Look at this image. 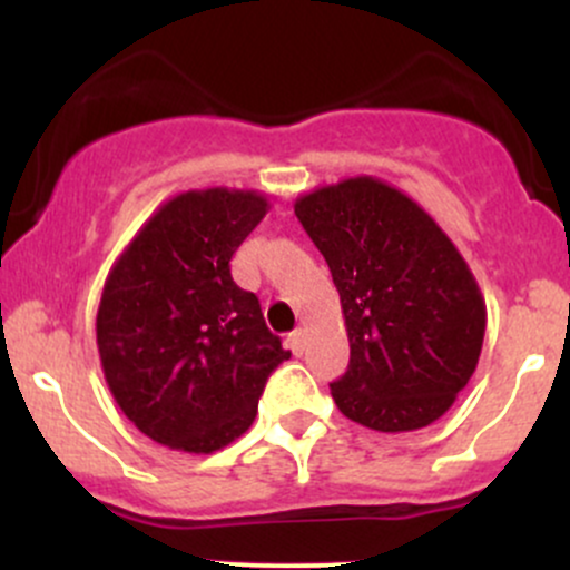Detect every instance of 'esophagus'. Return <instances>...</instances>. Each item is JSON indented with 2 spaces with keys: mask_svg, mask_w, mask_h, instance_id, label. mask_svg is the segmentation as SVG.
I'll use <instances>...</instances> for the list:
<instances>
[{
  "mask_svg": "<svg viewBox=\"0 0 570 570\" xmlns=\"http://www.w3.org/2000/svg\"><path fill=\"white\" fill-rule=\"evenodd\" d=\"M286 343H289V348H292L294 356H303V351H305V330L289 332V340H286Z\"/></svg>",
  "mask_w": 570,
  "mask_h": 570,
  "instance_id": "obj_1",
  "label": "esophagus"
}]
</instances>
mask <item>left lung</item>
Returning a JSON list of instances; mask_svg holds the SVG:
<instances>
[{
    "instance_id": "1",
    "label": "left lung",
    "mask_w": 570,
    "mask_h": 570,
    "mask_svg": "<svg viewBox=\"0 0 570 570\" xmlns=\"http://www.w3.org/2000/svg\"><path fill=\"white\" fill-rule=\"evenodd\" d=\"M294 214L343 305L351 362L330 383L337 410L385 434L434 423L474 375L488 322L453 240L415 200L372 176L313 189Z\"/></svg>"
}]
</instances>
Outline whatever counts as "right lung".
I'll return each mask as SVG.
<instances>
[{
  "label": "right lung",
  "mask_w": 570,
  "mask_h": 570,
  "mask_svg": "<svg viewBox=\"0 0 570 570\" xmlns=\"http://www.w3.org/2000/svg\"><path fill=\"white\" fill-rule=\"evenodd\" d=\"M267 214L254 189H189L126 246L96 316L115 402L171 450L214 453L254 423L267 377L292 356L230 259Z\"/></svg>",
  "instance_id": "right-lung-1"
}]
</instances>
